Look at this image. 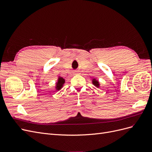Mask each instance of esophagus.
<instances>
[{"instance_id": "esophagus-1", "label": "esophagus", "mask_w": 152, "mask_h": 152, "mask_svg": "<svg viewBox=\"0 0 152 152\" xmlns=\"http://www.w3.org/2000/svg\"><path fill=\"white\" fill-rule=\"evenodd\" d=\"M77 73H78V72H77V71H76V72H75V74H77Z\"/></svg>"}]
</instances>
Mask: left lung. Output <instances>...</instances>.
Masks as SVG:
<instances>
[{"mask_svg":"<svg viewBox=\"0 0 152 152\" xmlns=\"http://www.w3.org/2000/svg\"><path fill=\"white\" fill-rule=\"evenodd\" d=\"M93 84L96 87H99V82H98L97 80H96L95 79H94L93 80Z\"/></svg>","mask_w":152,"mask_h":152,"instance_id":"1","label":"left lung"}]
</instances>
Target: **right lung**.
Here are the masks:
<instances>
[{"label": "right lung", "mask_w": 152, "mask_h": 152, "mask_svg": "<svg viewBox=\"0 0 152 152\" xmlns=\"http://www.w3.org/2000/svg\"><path fill=\"white\" fill-rule=\"evenodd\" d=\"M64 84H65V79L61 77H59L58 82H56V90H58V91L60 90L62 88V87Z\"/></svg>", "instance_id": "right-lung-1"}]
</instances>
